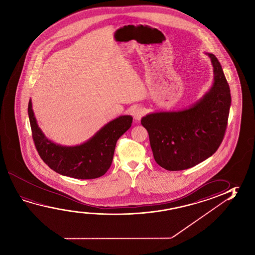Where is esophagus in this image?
<instances>
[{"instance_id":"1","label":"esophagus","mask_w":255,"mask_h":255,"mask_svg":"<svg viewBox=\"0 0 255 255\" xmlns=\"http://www.w3.org/2000/svg\"><path fill=\"white\" fill-rule=\"evenodd\" d=\"M145 114V109L141 108V107H138L134 109L133 117L136 121H139L141 119V117L144 116Z\"/></svg>"}]
</instances>
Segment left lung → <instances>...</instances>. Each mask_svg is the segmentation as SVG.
Instances as JSON below:
<instances>
[{"label":"left lung","instance_id":"left-lung-1","mask_svg":"<svg viewBox=\"0 0 255 255\" xmlns=\"http://www.w3.org/2000/svg\"><path fill=\"white\" fill-rule=\"evenodd\" d=\"M208 55L213 82L199 101L187 109L159 111L141 118L155 162L168 171L193 167L217 151L225 134L231 96L217 58Z\"/></svg>","mask_w":255,"mask_h":255}]
</instances>
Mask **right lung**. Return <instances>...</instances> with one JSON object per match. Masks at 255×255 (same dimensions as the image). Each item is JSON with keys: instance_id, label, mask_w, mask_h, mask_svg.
Wrapping results in <instances>:
<instances>
[{"instance_id": "add662e5", "label": "right lung", "mask_w": 255, "mask_h": 255, "mask_svg": "<svg viewBox=\"0 0 255 255\" xmlns=\"http://www.w3.org/2000/svg\"><path fill=\"white\" fill-rule=\"evenodd\" d=\"M28 117L33 138L44 163L61 175L81 180L96 179L104 175L113 161L118 138L129 129L132 117L120 116L105 125L92 138L76 146H63L47 138L38 126L28 103Z\"/></svg>"}]
</instances>
